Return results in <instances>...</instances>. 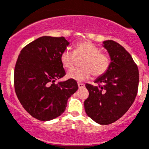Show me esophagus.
Instances as JSON below:
<instances>
[{"instance_id": "34e87169", "label": "esophagus", "mask_w": 149, "mask_h": 149, "mask_svg": "<svg viewBox=\"0 0 149 149\" xmlns=\"http://www.w3.org/2000/svg\"><path fill=\"white\" fill-rule=\"evenodd\" d=\"M78 86H79V88H83L84 87V83H78Z\"/></svg>"}]
</instances>
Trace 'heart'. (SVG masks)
Returning a JSON list of instances; mask_svg holds the SVG:
<instances>
[{"label":"heart","mask_w":149,"mask_h":149,"mask_svg":"<svg viewBox=\"0 0 149 149\" xmlns=\"http://www.w3.org/2000/svg\"><path fill=\"white\" fill-rule=\"evenodd\" d=\"M76 57L83 58L80 62L81 68L69 70L68 77L76 81H84L93 73L95 77L104 75L108 71L111 61L107 54L102 53L99 47L90 41H81L74 46V50L66 49L60 55L61 65L66 69H70L76 62Z\"/></svg>","instance_id":"obj_1"}]
</instances>
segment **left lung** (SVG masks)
<instances>
[{"mask_svg":"<svg viewBox=\"0 0 149 149\" xmlns=\"http://www.w3.org/2000/svg\"><path fill=\"white\" fill-rule=\"evenodd\" d=\"M111 58L108 71L95 81L96 86L85 84L89 96L84 102L87 115L100 125H109L121 118L136 98L139 70L130 53L112 40L104 41Z\"/></svg>","mask_w":149,"mask_h":149,"instance_id":"obj_1","label":"left lung"}]
</instances>
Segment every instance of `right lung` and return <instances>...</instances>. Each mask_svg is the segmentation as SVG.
Wrapping results in <instances>:
<instances>
[{
    "label": "right lung",
    "mask_w": 149,
    "mask_h": 149,
    "mask_svg": "<svg viewBox=\"0 0 149 149\" xmlns=\"http://www.w3.org/2000/svg\"><path fill=\"white\" fill-rule=\"evenodd\" d=\"M68 45L62 36H42L26 45L18 56L15 91L23 108L37 120L49 121L60 116L79 88L72 79L54 83L66 75L60 55Z\"/></svg>",
    "instance_id": "right-lung-1"
}]
</instances>
